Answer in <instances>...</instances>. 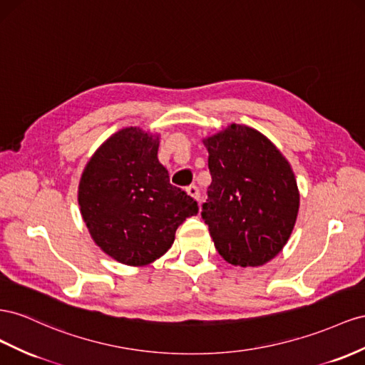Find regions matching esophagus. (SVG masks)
<instances>
[{"instance_id": "obj_1", "label": "esophagus", "mask_w": 365, "mask_h": 365, "mask_svg": "<svg viewBox=\"0 0 365 365\" xmlns=\"http://www.w3.org/2000/svg\"><path fill=\"white\" fill-rule=\"evenodd\" d=\"M187 193H189L193 200L200 201V190H198V187H196L195 184H192V185L187 187Z\"/></svg>"}]
</instances>
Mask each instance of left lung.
<instances>
[{"instance_id":"1","label":"left lung","mask_w":365,"mask_h":365,"mask_svg":"<svg viewBox=\"0 0 365 365\" xmlns=\"http://www.w3.org/2000/svg\"><path fill=\"white\" fill-rule=\"evenodd\" d=\"M202 144L212 182L201 215L216 250L241 267L272 261L287 244L299 210L292 165L249 125L233 123Z\"/></svg>"}]
</instances>
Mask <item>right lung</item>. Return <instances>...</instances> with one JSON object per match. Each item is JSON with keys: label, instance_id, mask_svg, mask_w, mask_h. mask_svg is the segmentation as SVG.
I'll return each instance as SVG.
<instances>
[{"label": "right lung", "instance_id": "obj_1", "mask_svg": "<svg viewBox=\"0 0 365 365\" xmlns=\"http://www.w3.org/2000/svg\"><path fill=\"white\" fill-rule=\"evenodd\" d=\"M160 135L118 130L87 161L78 204L92 240L115 261L143 267L172 247L176 229L198 213L158 161Z\"/></svg>", "mask_w": 365, "mask_h": 365}]
</instances>
